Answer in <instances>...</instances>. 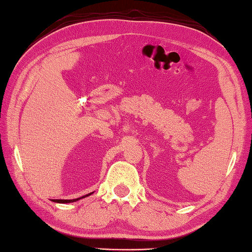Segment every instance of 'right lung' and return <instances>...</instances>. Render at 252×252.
<instances>
[{"label":"right lung","instance_id":"1","mask_svg":"<svg viewBox=\"0 0 252 252\" xmlns=\"http://www.w3.org/2000/svg\"><path fill=\"white\" fill-rule=\"evenodd\" d=\"M93 192H91V193H89V194H87V195H83V197H81V198H78V199H71V200H62V199H52V201L53 202H58V203H70V202H75V201H78V200H80V199H83V198H85V197H89V195H91Z\"/></svg>","mask_w":252,"mask_h":252}]
</instances>
